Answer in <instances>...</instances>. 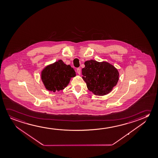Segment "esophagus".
<instances>
[{
  "label": "esophagus",
  "mask_w": 158,
  "mask_h": 158,
  "mask_svg": "<svg viewBox=\"0 0 158 158\" xmlns=\"http://www.w3.org/2000/svg\"><path fill=\"white\" fill-rule=\"evenodd\" d=\"M77 72L78 73V74H80V73H81V69H80V68H78L77 69Z\"/></svg>",
  "instance_id": "esophagus-1"
}]
</instances>
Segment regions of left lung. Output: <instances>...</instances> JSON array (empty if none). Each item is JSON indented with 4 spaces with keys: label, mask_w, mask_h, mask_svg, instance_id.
<instances>
[{
    "label": "left lung",
    "mask_w": 158,
    "mask_h": 158,
    "mask_svg": "<svg viewBox=\"0 0 158 158\" xmlns=\"http://www.w3.org/2000/svg\"><path fill=\"white\" fill-rule=\"evenodd\" d=\"M82 69L83 80L88 90L95 95L108 94L116 86L119 80V73L112 64L106 61L98 62L91 60L85 61Z\"/></svg>",
    "instance_id": "1"
}]
</instances>
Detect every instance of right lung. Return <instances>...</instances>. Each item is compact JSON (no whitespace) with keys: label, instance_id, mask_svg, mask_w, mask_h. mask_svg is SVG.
<instances>
[{"label":"right lung","instance_id":"add662e5","mask_svg":"<svg viewBox=\"0 0 158 158\" xmlns=\"http://www.w3.org/2000/svg\"><path fill=\"white\" fill-rule=\"evenodd\" d=\"M40 75L46 90L55 92L64 89L71 78L76 76V73L70 65H67L60 60L44 67Z\"/></svg>","mask_w":158,"mask_h":158}]
</instances>
